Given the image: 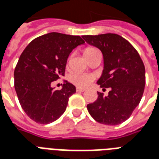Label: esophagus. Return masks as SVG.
Wrapping results in <instances>:
<instances>
[{
    "label": "esophagus",
    "mask_w": 159,
    "mask_h": 159,
    "mask_svg": "<svg viewBox=\"0 0 159 159\" xmlns=\"http://www.w3.org/2000/svg\"><path fill=\"white\" fill-rule=\"evenodd\" d=\"M76 92H83L85 89H82V88H79V87H76Z\"/></svg>",
    "instance_id": "34e87169"
}]
</instances>
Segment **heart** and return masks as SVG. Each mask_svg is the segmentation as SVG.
<instances>
[{
    "label": "heart",
    "mask_w": 159,
    "mask_h": 159,
    "mask_svg": "<svg viewBox=\"0 0 159 159\" xmlns=\"http://www.w3.org/2000/svg\"><path fill=\"white\" fill-rule=\"evenodd\" d=\"M95 48H87L84 50V55H86L88 52L93 51ZM94 79V76L91 75L89 73L84 72H76L73 73L71 76H70V81L75 84L76 86L80 87V88H86L92 83Z\"/></svg>",
    "instance_id": "b5f03b06"
}]
</instances>
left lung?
<instances>
[{
    "label": "left lung",
    "instance_id": "1",
    "mask_svg": "<svg viewBox=\"0 0 159 159\" xmlns=\"http://www.w3.org/2000/svg\"><path fill=\"white\" fill-rule=\"evenodd\" d=\"M87 43L99 48L103 54L104 69L97 83L103 90L110 88L107 96L98 93L88 111L98 123L117 125L126 121L143 95L146 71L136 49L119 35L107 33L83 36Z\"/></svg>",
    "mask_w": 159,
    "mask_h": 159
}]
</instances>
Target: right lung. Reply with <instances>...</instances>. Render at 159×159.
I'll return each instance as SVG.
<instances>
[{"mask_svg": "<svg viewBox=\"0 0 159 159\" xmlns=\"http://www.w3.org/2000/svg\"><path fill=\"white\" fill-rule=\"evenodd\" d=\"M84 44L79 36L51 32L30 42L14 70V88L27 116L42 124L52 123L65 111L76 87L67 81L60 90L51 83L65 75L70 53Z\"/></svg>", "mask_w": 159, "mask_h": 159, "instance_id": "add662e5", "label": "right lung"}]
</instances>
